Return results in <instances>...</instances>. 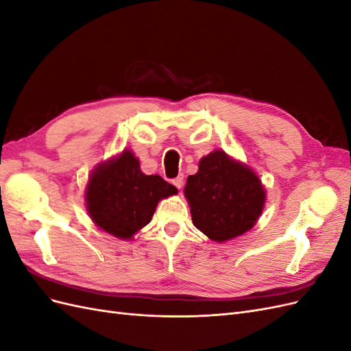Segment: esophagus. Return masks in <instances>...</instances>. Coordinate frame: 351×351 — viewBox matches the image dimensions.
<instances>
[{
  "label": "esophagus",
  "instance_id": "obj_1",
  "mask_svg": "<svg viewBox=\"0 0 351 351\" xmlns=\"http://www.w3.org/2000/svg\"><path fill=\"white\" fill-rule=\"evenodd\" d=\"M173 184H174L178 190H182V189H183V184H184L183 176H178L177 178H174V180H173Z\"/></svg>",
  "mask_w": 351,
  "mask_h": 351
}]
</instances>
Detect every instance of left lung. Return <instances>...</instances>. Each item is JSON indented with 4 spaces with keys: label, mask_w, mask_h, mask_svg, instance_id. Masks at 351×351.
I'll use <instances>...</instances> for the list:
<instances>
[{
    "label": "left lung",
    "mask_w": 351,
    "mask_h": 351,
    "mask_svg": "<svg viewBox=\"0 0 351 351\" xmlns=\"http://www.w3.org/2000/svg\"><path fill=\"white\" fill-rule=\"evenodd\" d=\"M184 196L193 226L210 240L222 243L249 231L265 205V189L252 168L214 151L187 177Z\"/></svg>",
    "instance_id": "obj_1"
}]
</instances>
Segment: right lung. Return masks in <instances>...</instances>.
I'll return each mask as SVG.
<instances>
[{"mask_svg": "<svg viewBox=\"0 0 351 351\" xmlns=\"http://www.w3.org/2000/svg\"><path fill=\"white\" fill-rule=\"evenodd\" d=\"M176 193L162 177L143 174L139 159L124 149L93 169L84 197L95 224L117 239L130 240L149 224L158 202Z\"/></svg>", "mask_w": 351, "mask_h": 351, "instance_id": "obj_1", "label": "right lung"}]
</instances>
